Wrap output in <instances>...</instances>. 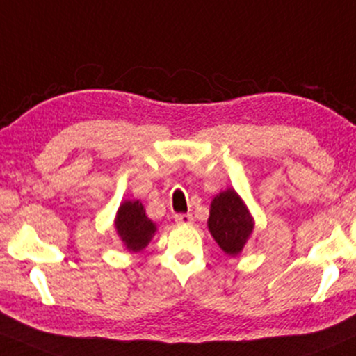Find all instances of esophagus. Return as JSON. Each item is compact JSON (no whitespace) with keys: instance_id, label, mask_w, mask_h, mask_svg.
Listing matches in <instances>:
<instances>
[{"instance_id":"1","label":"esophagus","mask_w":356,"mask_h":356,"mask_svg":"<svg viewBox=\"0 0 356 356\" xmlns=\"http://www.w3.org/2000/svg\"><path fill=\"white\" fill-rule=\"evenodd\" d=\"M175 222L181 225H191L192 222H194V217H192V213H175Z\"/></svg>"}]
</instances>
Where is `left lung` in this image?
<instances>
[{
    "instance_id": "obj_1",
    "label": "left lung",
    "mask_w": 356,
    "mask_h": 356,
    "mask_svg": "<svg viewBox=\"0 0 356 356\" xmlns=\"http://www.w3.org/2000/svg\"><path fill=\"white\" fill-rule=\"evenodd\" d=\"M209 230L229 255L241 254L248 235L254 230V220L237 192L227 189L213 197L209 217Z\"/></svg>"
}]
</instances>
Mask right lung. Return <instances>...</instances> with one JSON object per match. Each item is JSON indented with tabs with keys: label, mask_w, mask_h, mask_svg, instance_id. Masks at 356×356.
I'll use <instances>...</instances> for the list:
<instances>
[{
	"label": "right lung",
	"mask_w": 356,
	"mask_h": 356,
	"mask_svg": "<svg viewBox=\"0 0 356 356\" xmlns=\"http://www.w3.org/2000/svg\"><path fill=\"white\" fill-rule=\"evenodd\" d=\"M115 229L124 245L132 252L143 250L156 232V225L145 216L144 205L139 200H127L119 207Z\"/></svg>",
	"instance_id": "add662e5"
}]
</instances>
